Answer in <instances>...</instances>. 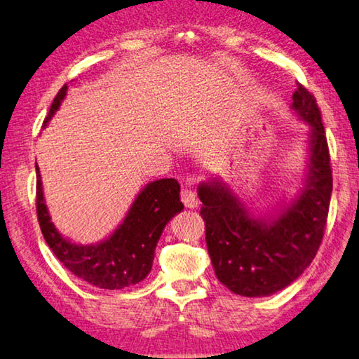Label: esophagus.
I'll use <instances>...</instances> for the list:
<instances>
[{"label":"esophagus","mask_w":359,"mask_h":359,"mask_svg":"<svg viewBox=\"0 0 359 359\" xmlns=\"http://www.w3.org/2000/svg\"><path fill=\"white\" fill-rule=\"evenodd\" d=\"M181 202H183L187 208H196L198 203L196 192H194L191 187H187V186L183 187V189H181Z\"/></svg>","instance_id":"esophagus-1"}]
</instances>
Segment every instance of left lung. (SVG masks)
<instances>
[{"instance_id": "1", "label": "left lung", "mask_w": 359, "mask_h": 359, "mask_svg": "<svg viewBox=\"0 0 359 359\" xmlns=\"http://www.w3.org/2000/svg\"><path fill=\"white\" fill-rule=\"evenodd\" d=\"M292 109L310 126L302 194L272 219L255 218L219 180L198 186L205 240L218 280L235 294L270 296L312 264L325 235L332 192L331 157L315 97L302 84Z\"/></svg>"}]
</instances>
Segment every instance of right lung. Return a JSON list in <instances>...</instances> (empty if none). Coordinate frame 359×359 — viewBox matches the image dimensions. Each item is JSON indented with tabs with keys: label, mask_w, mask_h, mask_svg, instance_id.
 I'll return each instance as SVG.
<instances>
[{
	"label": "right lung",
	"mask_w": 359,
	"mask_h": 359,
	"mask_svg": "<svg viewBox=\"0 0 359 359\" xmlns=\"http://www.w3.org/2000/svg\"><path fill=\"white\" fill-rule=\"evenodd\" d=\"M67 89L65 84L58 90L44 126L60 107ZM183 208L178 181L173 178L152 181L138 194L124 222L107 240L97 245H76L62 237L50 221L36 165V213L47 245L69 272L103 290H122L146 278L163 227Z\"/></svg>",
	"instance_id": "1"
}]
</instances>
